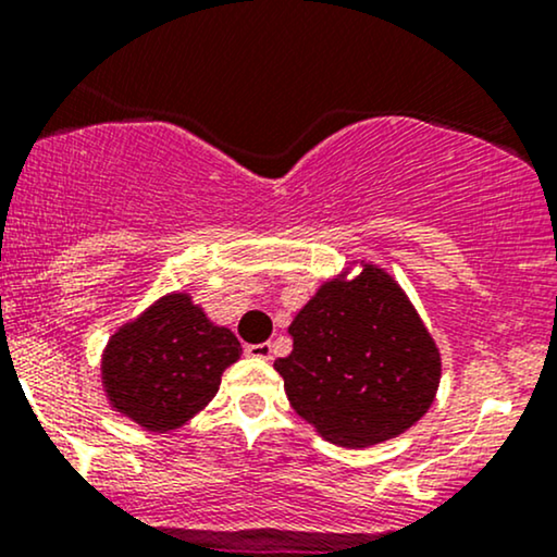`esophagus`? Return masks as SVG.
<instances>
[{
    "mask_svg": "<svg viewBox=\"0 0 557 557\" xmlns=\"http://www.w3.org/2000/svg\"><path fill=\"white\" fill-rule=\"evenodd\" d=\"M246 356L259 361H270L272 359V345L270 343H259V345H246Z\"/></svg>",
    "mask_w": 557,
    "mask_h": 557,
    "instance_id": "34e87169",
    "label": "esophagus"
}]
</instances>
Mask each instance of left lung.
Returning a JSON list of instances; mask_svg holds the SVG:
<instances>
[{
	"label": "left lung",
	"instance_id": "left-lung-1",
	"mask_svg": "<svg viewBox=\"0 0 557 557\" xmlns=\"http://www.w3.org/2000/svg\"><path fill=\"white\" fill-rule=\"evenodd\" d=\"M287 335L293 350L274 369L293 411L332 445L361 450L400 437L437 398V341L398 280L374 261L354 259L324 280Z\"/></svg>",
	"mask_w": 557,
	"mask_h": 557
}]
</instances>
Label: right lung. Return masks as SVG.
Masks as SVG:
<instances>
[{
  "mask_svg": "<svg viewBox=\"0 0 557 557\" xmlns=\"http://www.w3.org/2000/svg\"><path fill=\"white\" fill-rule=\"evenodd\" d=\"M240 354L233 330L212 322L188 290H172L112 332L99 359L101 389L117 417L175 432L212 403Z\"/></svg>",
  "mask_w": 557,
  "mask_h": 557,
  "instance_id": "1",
  "label": "right lung"
}]
</instances>
